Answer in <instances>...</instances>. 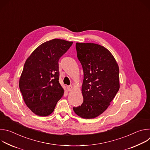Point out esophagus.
Here are the masks:
<instances>
[{"label": "esophagus", "mask_w": 150, "mask_h": 150, "mask_svg": "<svg viewBox=\"0 0 150 150\" xmlns=\"http://www.w3.org/2000/svg\"><path fill=\"white\" fill-rule=\"evenodd\" d=\"M72 85H69V86L67 87V89H68V91H71L72 90Z\"/></svg>", "instance_id": "obj_1"}]
</instances>
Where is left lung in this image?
Here are the masks:
<instances>
[{"mask_svg":"<svg viewBox=\"0 0 150 150\" xmlns=\"http://www.w3.org/2000/svg\"><path fill=\"white\" fill-rule=\"evenodd\" d=\"M77 57L83 72L81 105L73 108L84 119H93L103 113L118 92L119 69L112 53L94 43H76Z\"/></svg>","mask_w":150,"mask_h":150,"instance_id":"left-lung-1","label":"left lung"}]
</instances>
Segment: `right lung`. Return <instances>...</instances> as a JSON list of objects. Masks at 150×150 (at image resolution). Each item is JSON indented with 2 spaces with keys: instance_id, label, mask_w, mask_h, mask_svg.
<instances>
[{
  "instance_id": "add662e5",
  "label": "right lung",
  "mask_w": 150,
  "mask_h": 150,
  "mask_svg": "<svg viewBox=\"0 0 150 150\" xmlns=\"http://www.w3.org/2000/svg\"><path fill=\"white\" fill-rule=\"evenodd\" d=\"M72 43L57 38L46 41L34 50L24 64L19 89L28 108L38 116L50 115L63 95L58 62Z\"/></svg>"
}]
</instances>
